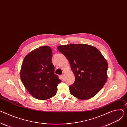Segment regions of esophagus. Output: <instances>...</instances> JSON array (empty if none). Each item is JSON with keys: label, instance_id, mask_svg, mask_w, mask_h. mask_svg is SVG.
Here are the masks:
<instances>
[{"label": "esophagus", "instance_id": "obj_1", "mask_svg": "<svg viewBox=\"0 0 127 127\" xmlns=\"http://www.w3.org/2000/svg\"><path fill=\"white\" fill-rule=\"evenodd\" d=\"M61 78L62 79V80H64V74L63 73L61 75Z\"/></svg>", "mask_w": 127, "mask_h": 127}]
</instances>
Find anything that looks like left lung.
Instances as JSON below:
<instances>
[{"mask_svg":"<svg viewBox=\"0 0 127 127\" xmlns=\"http://www.w3.org/2000/svg\"><path fill=\"white\" fill-rule=\"evenodd\" d=\"M58 50L69 61L75 81L70 86L71 94L80 100H88L101 90L107 79L108 64L96 47L86 44L59 45Z\"/></svg>","mask_w":127,"mask_h":127,"instance_id":"1","label":"left lung"}]
</instances>
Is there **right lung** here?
Instances as JSON below:
<instances>
[{
	"mask_svg": "<svg viewBox=\"0 0 127 127\" xmlns=\"http://www.w3.org/2000/svg\"><path fill=\"white\" fill-rule=\"evenodd\" d=\"M52 51L49 46H42L24 58L20 70L21 81L34 98L45 100L54 97L61 80L54 73Z\"/></svg>",
	"mask_w": 127,
	"mask_h": 127,
	"instance_id": "1",
	"label": "right lung"
}]
</instances>
